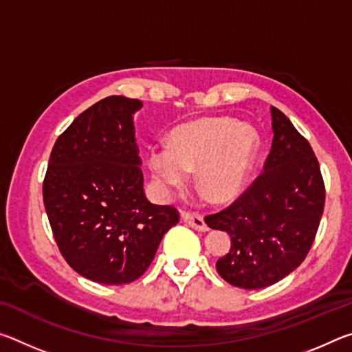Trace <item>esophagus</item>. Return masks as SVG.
<instances>
[{
	"mask_svg": "<svg viewBox=\"0 0 352 352\" xmlns=\"http://www.w3.org/2000/svg\"><path fill=\"white\" fill-rule=\"evenodd\" d=\"M182 220H183V222H186L189 226H192L194 230L201 231V233H205V231L210 230V228H208L206 222H205V219L201 217L200 214L183 211V212H182Z\"/></svg>",
	"mask_w": 352,
	"mask_h": 352,
	"instance_id": "esophagus-1",
	"label": "esophagus"
}]
</instances>
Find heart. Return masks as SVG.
<instances>
[{
  "label": "heart",
  "mask_w": 352,
  "mask_h": 352,
  "mask_svg": "<svg viewBox=\"0 0 352 352\" xmlns=\"http://www.w3.org/2000/svg\"><path fill=\"white\" fill-rule=\"evenodd\" d=\"M258 132L226 116L199 118L170 130L169 144L147 148V164L163 188H178L199 168V184L216 204L234 200L259 152Z\"/></svg>",
  "instance_id": "obj_1"
}]
</instances>
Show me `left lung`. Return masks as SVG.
Masks as SVG:
<instances>
[{
    "label": "left lung",
    "mask_w": 352,
    "mask_h": 352,
    "mask_svg": "<svg viewBox=\"0 0 352 352\" xmlns=\"http://www.w3.org/2000/svg\"><path fill=\"white\" fill-rule=\"evenodd\" d=\"M273 142L264 172L226 210L206 216L231 248L216 264L236 287L264 289L290 275L311 250L324 210L318 160L290 119L272 107Z\"/></svg>",
    "instance_id": "obj_1"
}]
</instances>
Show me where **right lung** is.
<instances>
[{
	"label": "right lung",
	"instance_id": "obj_1",
	"mask_svg": "<svg viewBox=\"0 0 352 352\" xmlns=\"http://www.w3.org/2000/svg\"><path fill=\"white\" fill-rule=\"evenodd\" d=\"M142 102L109 96L80 113L52 147L45 210L65 261L83 278L129 284L147 270L174 206L144 194L133 115Z\"/></svg>",
	"mask_w": 352,
	"mask_h": 352
}]
</instances>
